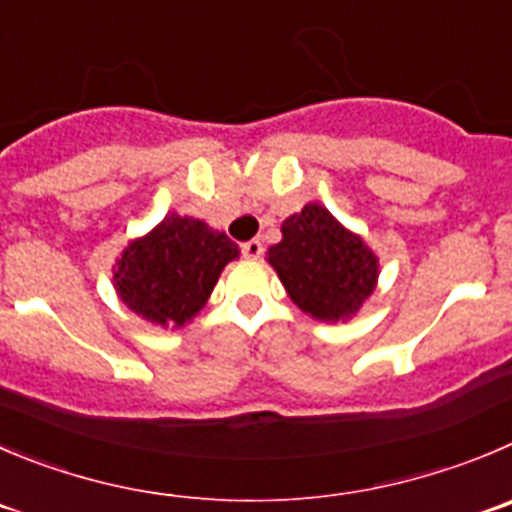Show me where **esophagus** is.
Wrapping results in <instances>:
<instances>
[{"instance_id":"esophagus-1","label":"esophagus","mask_w":512,"mask_h":512,"mask_svg":"<svg viewBox=\"0 0 512 512\" xmlns=\"http://www.w3.org/2000/svg\"><path fill=\"white\" fill-rule=\"evenodd\" d=\"M241 251L246 259H261V256H264V243H261L259 238H251V241L243 243Z\"/></svg>"}]
</instances>
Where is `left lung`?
Masks as SVG:
<instances>
[{"mask_svg":"<svg viewBox=\"0 0 512 512\" xmlns=\"http://www.w3.org/2000/svg\"><path fill=\"white\" fill-rule=\"evenodd\" d=\"M281 241L269 248V264L286 294L319 321H347L372 296L379 259L319 203H306L281 226Z\"/></svg>","mask_w":512,"mask_h":512,"instance_id":"1","label":"left lung"}]
</instances>
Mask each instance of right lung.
Segmentation results:
<instances>
[{"mask_svg":"<svg viewBox=\"0 0 512 512\" xmlns=\"http://www.w3.org/2000/svg\"><path fill=\"white\" fill-rule=\"evenodd\" d=\"M238 246L191 216L170 213L115 261L113 284L123 304L158 326H183L206 306Z\"/></svg>","mask_w":512,"mask_h":512,"instance_id":"add662e5","label":"right lung"}]
</instances>
